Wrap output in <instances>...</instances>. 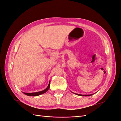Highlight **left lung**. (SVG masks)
<instances>
[{
  "label": "left lung",
  "instance_id": "left-lung-1",
  "mask_svg": "<svg viewBox=\"0 0 121 121\" xmlns=\"http://www.w3.org/2000/svg\"><path fill=\"white\" fill-rule=\"evenodd\" d=\"M73 94H75V93H73ZM76 94V95H80V96H86V97H87V96H91V95H94V94H91V95H81V94Z\"/></svg>",
  "mask_w": 121,
  "mask_h": 121
}]
</instances>
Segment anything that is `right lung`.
<instances>
[{"label": "right lung", "mask_w": 121, "mask_h": 121, "mask_svg": "<svg viewBox=\"0 0 121 121\" xmlns=\"http://www.w3.org/2000/svg\"><path fill=\"white\" fill-rule=\"evenodd\" d=\"M49 86H50V81L49 82V84L48 86V87H46L44 90L38 91V92H32V93H27V92H23L24 94H25L26 95H27L28 96H38L39 95H41L43 94H44L46 91H47L49 88Z\"/></svg>", "instance_id": "obj_1"}]
</instances>
